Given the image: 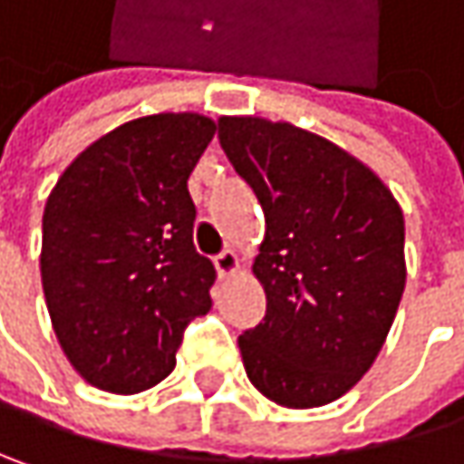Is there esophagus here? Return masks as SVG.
<instances>
[{
  "mask_svg": "<svg viewBox=\"0 0 464 464\" xmlns=\"http://www.w3.org/2000/svg\"><path fill=\"white\" fill-rule=\"evenodd\" d=\"M215 268H218V274L223 276H233L238 271V255L233 252V249H223L218 257H215Z\"/></svg>",
  "mask_w": 464,
  "mask_h": 464,
  "instance_id": "obj_1",
  "label": "esophagus"
}]
</instances>
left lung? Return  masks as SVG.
<instances>
[{
    "instance_id": "8db88e82",
    "label": "left lung",
    "mask_w": 464,
    "mask_h": 464,
    "mask_svg": "<svg viewBox=\"0 0 464 464\" xmlns=\"http://www.w3.org/2000/svg\"><path fill=\"white\" fill-rule=\"evenodd\" d=\"M218 138L266 212L252 274L268 308L238 337L246 377L286 409L332 403L369 372L399 311V201L356 156L289 121L223 116Z\"/></svg>"
}]
</instances>
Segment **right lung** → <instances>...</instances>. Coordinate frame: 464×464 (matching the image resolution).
<instances>
[{
	"mask_svg": "<svg viewBox=\"0 0 464 464\" xmlns=\"http://www.w3.org/2000/svg\"><path fill=\"white\" fill-rule=\"evenodd\" d=\"M215 130L201 113L132 119L84 148L47 198V311L71 366L101 391L159 385L186 326L212 308L218 274L193 246L188 178Z\"/></svg>",
	"mask_w": 464,
	"mask_h": 464,
	"instance_id": "1",
	"label": "right lung"
}]
</instances>
